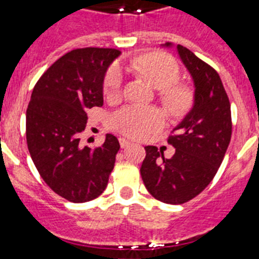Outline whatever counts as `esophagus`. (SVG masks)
Instances as JSON below:
<instances>
[{
    "label": "esophagus",
    "mask_w": 259,
    "mask_h": 259,
    "mask_svg": "<svg viewBox=\"0 0 259 259\" xmlns=\"http://www.w3.org/2000/svg\"><path fill=\"white\" fill-rule=\"evenodd\" d=\"M119 144H120V148H128V146L131 145L130 141H127L125 139H122V137L119 139Z\"/></svg>",
    "instance_id": "1"
}]
</instances>
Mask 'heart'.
<instances>
[{
	"label": "heart",
	"instance_id": "b5f03b06",
	"mask_svg": "<svg viewBox=\"0 0 259 259\" xmlns=\"http://www.w3.org/2000/svg\"><path fill=\"white\" fill-rule=\"evenodd\" d=\"M134 68L149 80L154 88L161 89L159 96L166 107L172 113H180L188 107L191 95L184 87L176 85L180 70L176 61L162 53H152L135 59ZM123 75L118 66H111L104 80L105 95L116 97L122 91ZM164 115L153 106L130 105L116 110L110 116V125L125 136L140 140L158 131L163 125Z\"/></svg>",
	"mask_w": 259,
	"mask_h": 259
}]
</instances>
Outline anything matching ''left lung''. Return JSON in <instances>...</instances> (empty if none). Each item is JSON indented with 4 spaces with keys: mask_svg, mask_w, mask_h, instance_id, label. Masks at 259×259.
<instances>
[{
    "mask_svg": "<svg viewBox=\"0 0 259 259\" xmlns=\"http://www.w3.org/2000/svg\"><path fill=\"white\" fill-rule=\"evenodd\" d=\"M176 49L193 79V106L167 140L175 154L167 159L157 146H145L140 168L148 192L171 205L192 200L210 184L232 134L230 100L218 72L187 48L178 45Z\"/></svg>",
    "mask_w": 259,
    "mask_h": 259,
    "instance_id": "8db88e82",
    "label": "left lung"
}]
</instances>
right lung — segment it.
Instances as JSON below:
<instances>
[{
	"mask_svg": "<svg viewBox=\"0 0 259 259\" xmlns=\"http://www.w3.org/2000/svg\"><path fill=\"white\" fill-rule=\"evenodd\" d=\"M120 52L83 48L66 53L36 83L26 115L29 154L53 191L71 202L97 198L106 188L119 141L107 134L96 149L80 144L87 110L104 105V77Z\"/></svg>",
	"mask_w": 259,
	"mask_h": 259,
	"instance_id": "1",
	"label": "right lung"
}]
</instances>
